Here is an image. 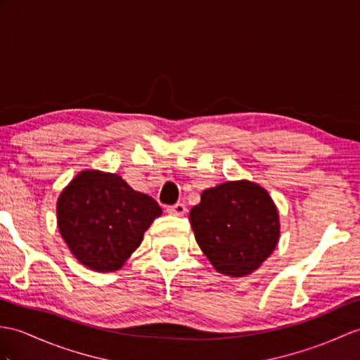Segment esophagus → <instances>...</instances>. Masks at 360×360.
<instances>
[{
  "mask_svg": "<svg viewBox=\"0 0 360 360\" xmlns=\"http://www.w3.org/2000/svg\"><path fill=\"white\" fill-rule=\"evenodd\" d=\"M186 212H187V207L184 205V204H174V205H170V207H167V213H170V214H174V216H182V214H186Z\"/></svg>",
  "mask_w": 360,
  "mask_h": 360,
  "instance_id": "esophagus-1",
  "label": "esophagus"
}]
</instances>
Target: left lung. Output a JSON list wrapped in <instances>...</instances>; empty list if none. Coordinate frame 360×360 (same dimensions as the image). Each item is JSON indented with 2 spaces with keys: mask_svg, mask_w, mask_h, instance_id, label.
<instances>
[{
  "mask_svg": "<svg viewBox=\"0 0 360 360\" xmlns=\"http://www.w3.org/2000/svg\"><path fill=\"white\" fill-rule=\"evenodd\" d=\"M190 222L208 261L233 278L261 266L279 239V216L271 198L248 181L205 190L190 210Z\"/></svg>",
  "mask_w": 360,
  "mask_h": 360,
  "instance_id": "1",
  "label": "left lung"
}]
</instances>
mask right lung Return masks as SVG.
<instances>
[{"label": "right lung", "mask_w": 360, "mask_h": 360, "mask_svg": "<svg viewBox=\"0 0 360 360\" xmlns=\"http://www.w3.org/2000/svg\"><path fill=\"white\" fill-rule=\"evenodd\" d=\"M162 208L113 173L82 172L58 199V229L78 261L95 271L120 270Z\"/></svg>", "instance_id": "add662e5"}]
</instances>
